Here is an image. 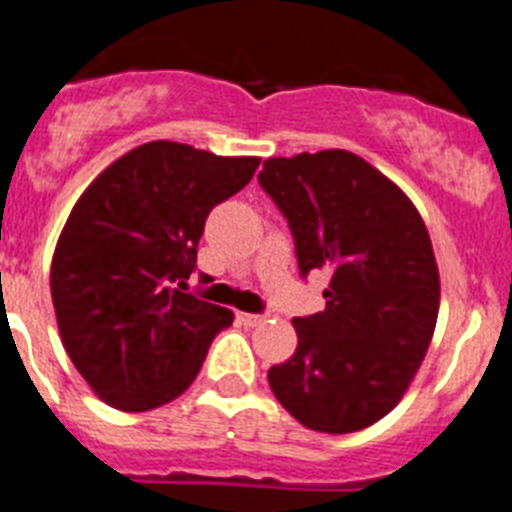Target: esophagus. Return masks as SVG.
I'll list each match as a JSON object with an SVG mask.
<instances>
[{"mask_svg":"<svg viewBox=\"0 0 512 512\" xmlns=\"http://www.w3.org/2000/svg\"><path fill=\"white\" fill-rule=\"evenodd\" d=\"M239 322H244L247 328H257V325H263L265 315H252V312H239Z\"/></svg>","mask_w":512,"mask_h":512,"instance_id":"1","label":"esophagus"}]
</instances>
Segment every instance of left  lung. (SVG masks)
Returning a JSON list of instances; mask_svg holds the SVG:
<instances>
[{
  "instance_id": "left-lung-1",
  "label": "left lung",
  "mask_w": 512,
  "mask_h": 512,
  "mask_svg": "<svg viewBox=\"0 0 512 512\" xmlns=\"http://www.w3.org/2000/svg\"><path fill=\"white\" fill-rule=\"evenodd\" d=\"M260 187L289 221L299 273L328 270V299L296 317V351L270 390L315 432H359L395 409L422 367L440 273L419 210L349 150L268 158Z\"/></svg>"
}]
</instances>
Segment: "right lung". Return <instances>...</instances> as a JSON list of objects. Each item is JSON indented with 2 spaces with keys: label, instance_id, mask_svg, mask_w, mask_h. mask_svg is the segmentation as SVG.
Masks as SVG:
<instances>
[{
  "label": "right lung",
  "instance_id": "right-lung-1",
  "mask_svg": "<svg viewBox=\"0 0 512 512\" xmlns=\"http://www.w3.org/2000/svg\"><path fill=\"white\" fill-rule=\"evenodd\" d=\"M260 158L153 140L80 195L51 260L59 333L93 393L150 411L190 388L234 312L187 294L205 218L252 179Z\"/></svg>",
  "mask_w": 512,
  "mask_h": 512
}]
</instances>
